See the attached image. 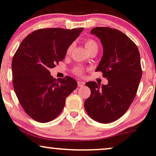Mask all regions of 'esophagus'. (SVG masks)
Listing matches in <instances>:
<instances>
[{
  "instance_id": "obj_1",
  "label": "esophagus",
  "mask_w": 156,
  "mask_h": 156,
  "mask_svg": "<svg viewBox=\"0 0 156 156\" xmlns=\"http://www.w3.org/2000/svg\"><path fill=\"white\" fill-rule=\"evenodd\" d=\"M85 85V83L83 81H82V80H80V81H78V87H82V86H83Z\"/></svg>"
}]
</instances>
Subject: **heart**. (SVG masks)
Returning a JSON list of instances; mask_svg holds the SVG:
<instances>
[{
  "instance_id": "heart-1",
  "label": "heart",
  "mask_w": 156,
  "mask_h": 156,
  "mask_svg": "<svg viewBox=\"0 0 156 156\" xmlns=\"http://www.w3.org/2000/svg\"><path fill=\"white\" fill-rule=\"evenodd\" d=\"M84 43H85V46H86V49H87L88 51L90 53H91L92 52H94V51H97L98 52V45L97 44V42H96L94 39H91V38L86 39V40H85ZM73 46H74V44H70V46H69V47L68 48V50H67L68 53L70 52V51L72 50ZM84 71H85L84 68H83L81 66L76 67V68H75L73 69V73L76 75H80V76H81V75H83V73Z\"/></svg>"
}]
</instances>
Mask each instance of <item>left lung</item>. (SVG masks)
Returning a JSON list of instances; mask_svg holds the SVG:
<instances>
[{
  "label": "left lung",
  "mask_w": 156,
  "mask_h": 156,
  "mask_svg": "<svg viewBox=\"0 0 156 156\" xmlns=\"http://www.w3.org/2000/svg\"><path fill=\"white\" fill-rule=\"evenodd\" d=\"M100 39L103 56L96 71H101L107 85L87 82L90 96L84 102L90 117L101 123L117 120L127 111L135 99L142 74L137 47L121 31L95 27L90 31Z\"/></svg>",
  "instance_id": "left-lung-1"
}]
</instances>
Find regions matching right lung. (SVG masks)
I'll list each match as a JSON object with an SVG mask.
<instances>
[{"instance_id":"right-lung-1","label":"right lung","mask_w":156,"mask_h":156,"mask_svg":"<svg viewBox=\"0 0 156 156\" xmlns=\"http://www.w3.org/2000/svg\"><path fill=\"white\" fill-rule=\"evenodd\" d=\"M83 28L40 29L26 37L12 60L13 89L26 113L39 122L55 119L77 88L70 76L55 78L50 69L63 60Z\"/></svg>"}]
</instances>
